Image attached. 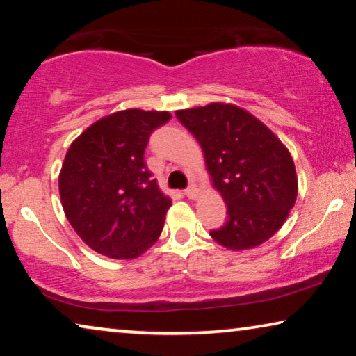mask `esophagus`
I'll return each instance as SVG.
<instances>
[{
	"label": "esophagus",
	"instance_id": "34e87169",
	"mask_svg": "<svg viewBox=\"0 0 356 356\" xmlns=\"http://www.w3.org/2000/svg\"><path fill=\"white\" fill-rule=\"evenodd\" d=\"M184 196H186L188 199H196L197 197V189L194 184H191V186H188L186 191H184Z\"/></svg>",
	"mask_w": 356,
	"mask_h": 356
}]
</instances>
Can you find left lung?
<instances>
[{
  "instance_id": "obj_1",
  "label": "left lung",
  "mask_w": 356,
  "mask_h": 356,
  "mask_svg": "<svg viewBox=\"0 0 356 356\" xmlns=\"http://www.w3.org/2000/svg\"><path fill=\"white\" fill-rule=\"evenodd\" d=\"M177 118L201 144L213 188L227 204V222L211 236L233 251L269 240L284 225L298 194L289 149L236 105L216 102L178 110Z\"/></svg>"
}]
</instances>
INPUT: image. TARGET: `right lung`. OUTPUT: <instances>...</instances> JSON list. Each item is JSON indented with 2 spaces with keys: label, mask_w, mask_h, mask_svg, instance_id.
Here are the masks:
<instances>
[{
  "label": "right lung",
  "mask_w": 356,
  "mask_h": 356,
  "mask_svg": "<svg viewBox=\"0 0 356 356\" xmlns=\"http://www.w3.org/2000/svg\"><path fill=\"white\" fill-rule=\"evenodd\" d=\"M170 118L168 111H116L67 149L58 179L63 209L99 254L134 259L159 240L172 199L152 179L144 150L152 131Z\"/></svg>",
  "instance_id": "1"
}]
</instances>
